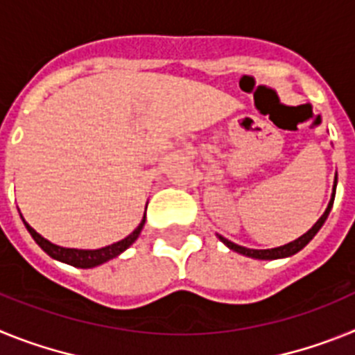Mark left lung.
Returning <instances> with one entry per match:
<instances>
[{
    "label": "left lung",
    "mask_w": 355,
    "mask_h": 355,
    "mask_svg": "<svg viewBox=\"0 0 355 355\" xmlns=\"http://www.w3.org/2000/svg\"><path fill=\"white\" fill-rule=\"evenodd\" d=\"M336 183H338V175H336V180H334V192H332V197H331V200H329V206H327V209L324 211V215L320 216L318 220H316V224L313 225V227L309 229L306 234H302V236L297 238V240L290 241V243H286V245L275 247V249L258 250V249H247V247L236 245V243H233V241L225 240L224 236H218V238H220L222 243H225V245H227L231 250H236V252L243 254V256H249V258H254V259H279V258H288V256H293V254L299 252L300 249H304V247H306L307 243L313 240V236L318 233L320 227H322V225H324V222L327 220L329 211H331L332 202H334V196H336Z\"/></svg>",
    "instance_id": "1"
}]
</instances>
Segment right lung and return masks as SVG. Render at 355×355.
Listing matches in <instances>:
<instances>
[{
  "label": "right lung",
  "mask_w": 355,
  "mask_h": 355,
  "mask_svg": "<svg viewBox=\"0 0 355 355\" xmlns=\"http://www.w3.org/2000/svg\"><path fill=\"white\" fill-rule=\"evenodd\" d=\"M144 224H146V215H144V218H142V222L139 224V227L135 229L133 233H131L130 236L124 238V240L117 241V243H112V245L103 247V249L85 250V249H67V247L55 245V243H51V241L46 240L44 236H40V234L37 233L35 229L31 227L28 222H24V225H26V229H28V233L31 234V238L37 241V245H39L44 252L48 254V256H51L53 259H56V261L67 263V265L78 266V268H94V266L103 265V263L110 261V259L117 258L119 254L124 252V250H126L128 247H130L131 243L137 240V238H139Z\"/></svg>",
  "instance_id": "obj_1"
}]
</instances>
